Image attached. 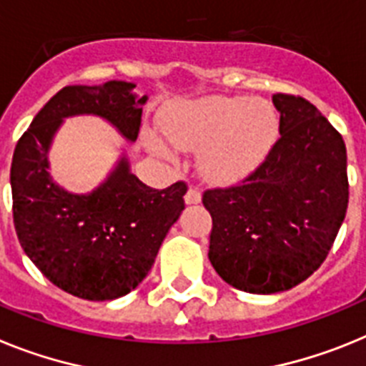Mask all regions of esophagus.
<instances>
[{"instance_id":"esophagus-1","label":"esophagus","mask_w":366,"mask_h":366,"mask_svg":"<svg viewBox=\"0 0 366 366\" xmlns=\"http://www.w3.org/2000/svg\"><path fill=\"white\" fill-rule=\"evenodd\" d=\"M184 201H186V204H199V202H201V192H199V187L189 186V189L186 192V197H184Z\"/></svg>"}]
</instances>
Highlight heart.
Listing matches in <instances>:
<instances>
[{"mask_svg": "<svg viewBox=\"0 0 366 366\" xmlns=\"http://www.w3.org/2000/svg\"><path fill=\"white\" fill-rule=\"evenodd\" d=\"M167 138L179 149L202 151L201 171L219 184L247 179L265 160L278 134V116L267 101L208 97L173 107L162 117ZM149 149L169 157L162 139L149 134Z\"/></svg>", "mask_w": 366, "mask_h": 366, "instance_id": "b5f03b06", "label": "heart"}]
</instances>
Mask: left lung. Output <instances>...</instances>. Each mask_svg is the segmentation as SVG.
Instances as JSON below:
<instances>
[{
	"instance_id": "left-lung-1",
	"label": "left lung",
	"mask_w": 366,
	"mask_h": 366,
	"mask_svg": "<svg viewBox=\"0 0 366 366\" xmlns=\"http://www.w3.org/2000/svg\"><path fill=\"white\" fill-rule=\"evenodd\" d=\"M280 138L241 186L206 189L208 258L227 284L254 295L295 287L326 259L348 208L346 147L304 97L274 94Z\"/></svg>"
}]
</instances>
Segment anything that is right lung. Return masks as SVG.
<instances>
[{"label":"right lung","instance_id":"right-lung-1","mask_svg":"<svg viewBox=\"0 0 366 366\" xmlns=\"http://www.w3.org/2000/svg\"><path fill=\"white\" fill-rule=\"evenodd\" d=\"M136 84L66 86L34 116L14 149L12 214L21 249L49 282L84 300H114L142 284L184 209V182L145 186L123 154L103 184L71 193L49 174V149L66 117H103L129 142L142 125Z\"/></svg>","mask_w":366,"mask_h":366}]
</instances>
